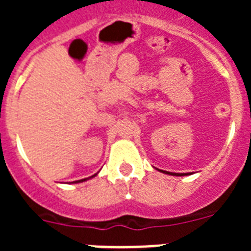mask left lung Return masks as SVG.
<instances>
[{
  "label": "left lung",
  "mask_w": 251,
  "mask_h": 251,
  "mask_svg": "<svg viewBox=\"0 0 251 251\" xmlns=\"http://www.w3.org/2000/svg\"><path fill=\"white\" fill-rule=\"evenodd\" d=\"M161 171V172H163V174L166 175H171V176H187V175H191V174H175V172H168V171H162V170H158Z\"/></svg>",
  "instance_id": "left-lung-1"
}]
</instances>
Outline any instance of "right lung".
<instances>
[{
  "mask_svg": "<svg viewBox=\"0 0 251 251\" xmlns=\"http://www.w3.org/2000/svg\"><path fill=\"white\" fill-rule=\"evenodd\" d=\"M97 175H98V172H97V174H95V175H93V176L88 177V178H83V179H77V181H73L72 183H80V182H84V181H86V179H90V178H93V177H95V176H97Z\"/></svg>",
  "mask_w": 251,
  "mask_h": 251,
  "instance_id": "add662e5",
  "label": "right lung"
}]
</instances>
